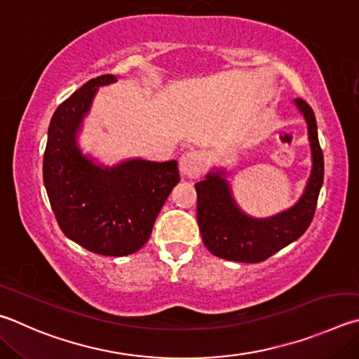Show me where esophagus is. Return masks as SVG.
Returning a JSON list of instances; mask_svg holds the SVG:
<instances>
[{"instance_id": "esophagus-1", "label": "esophagus", "mask_w": 359, "mask_h": 359, "mask_svg": "<svg viewBox=\"0 0 359 359\" xmlns=\"http://www.w3.org/2000/svg\"><path fill=\"white\" fill-rule=\"evenodd\" d=\"M179 168L182 175H187L190 179H196L204 171V160L202 155L196 151H188L182 155L179 160Z\"/></svg>"}]
</instances>
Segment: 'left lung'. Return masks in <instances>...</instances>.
Returning a JSON list of instances; mask_svg holds the SVG:
<instances>
[{
    "label": "left lung",
    "instance_id": "8db88e82",
    "mask_svg": "<svg viewBox=\"0 0 359 359\" xmlns=\"http://www.w3.org/2000/svg\"><path fill=\"white\" fill-rule=\"evenodd\" d=\"M308 122L312 149V172L304 194L295 207L269 219H252L233 204L223 172L208 174L198 182V224L204 245L215 256L233 262L257 264L284 246L295 242L314 218L318 193L323 184V152L318 142L317 122L308 102L297 99Z\"/></svg>",
    "mask_w": 359,
    "mask_h": 359
}]
</instances>
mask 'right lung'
I'll list each match as a JSON object with an SVG mask.
<instances>
[{
    "label": "right lung",
    "mask_w": 359,
    "mask_h": 359,
    "mask_svg": "<svg viewBox=\"0 0 359 359\" xmlns=\"http://www.w3.org/2000/svg\"><path fill=\"white\" fill-rule=\"evenodd\" d=\"M113 81L109 74L93 78L56 108L43 152V184L66 237L88 251L119 257L144 246L180 175L175 160H132L102 169L78 151L75 132L97 88Z\"/></svg>",
    "instance_id": "1"
}]
</instances>
